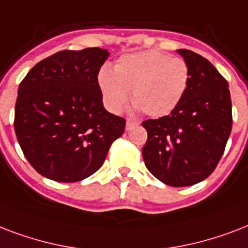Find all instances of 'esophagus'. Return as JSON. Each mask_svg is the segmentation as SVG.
<instances>
[{
    "label": "esophagus",
    "instance_id": "obj_1",
    "mask_svg": "<svg viewBox=\"0 0 248 248\" xmlns=\"http://www.w3.org/2000/svg\"><path fill=\"white\" fill-rule=\"evenodd\" d=\"M137 124H138L137 122H133V120H130V119H128V120H126V126H125L126 130L132 129V128L137 125Z\"/></svg>",
    "mask_w": 248,
    "mask_h": 248
}]
</instances>
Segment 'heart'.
<instances>
[{
  "label": "heart",
  "instance_id": "b5f03b06",
  "mask_svg": "<svg viewBox=\"0 0 248 248\" xmlns=\"http://www.w3.org/2000/svg\"><path fill=\"white\" fill-rule=\"evenodd\" d=\"M187 63L159 50L123 55L114 71L103 68L98 82L107 108L120 112L132 92L134 110H143L151 118L170 114L181 102L189 86Z\"/></svg>",
  "mask_w": 248,
  "mask_h": 248
}]
</instances>
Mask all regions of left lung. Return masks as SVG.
<instances>
[{
  "instance_id": "8db88e82",
  "label": "left lung",
  "mask_w": 248,
  "mask_h": 248,
  "mask_svg": "<svg viewBox=\"0 0 248 248\" xmlns=\"http://www.w3.org/2000/svg\"><path fill=\"white\" fill-rule=\"evenodd\" d=\"M177 53L189 66V86L170 115L142 123L147 130L142 156L159 181L182 187L214 172L233 120L228 81L202 55L186 49Z\"/></svg>"
}]
</instances>
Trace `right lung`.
Segmentation results:
<instances>
[{
    "label": "right lung",
    "instance_id": "add662e5",
    "mask_svg": "<svg viewBox=\"0 0 248 248\" xmlns=\"http://www.w3.org/2000/svg\"><path fill=\"white\" fill-rule=\"evenodd\" d=\"M108 50H63L38 62L18 89L14 128L44 177L78 182L97 172L125 120L103 107L98 72Z\"/></svg>",
    "mask_w": 248,
    "mask_h": 248
}]
</instances>
